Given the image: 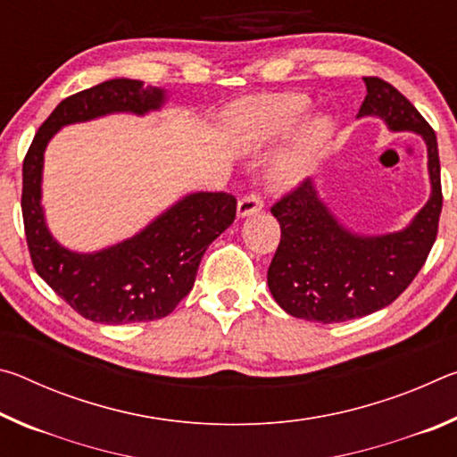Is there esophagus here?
Wrapping results in <instances>:
<instances>
[{
  "label": "esophagus",
  "mask_w": 457,
  "mask_h": 457,
  "mask_svg": "<svg viewBox=\"0 0 457 457\" xmlns=\"http://www.w3.org/2000/svg\"><path fill=\"white\" fill-rule=\"evenodd\" d=\"M262 207H264L262 197L256 195V193H250V195H245L244 199L237 201V218H247V215L258 213L262 212Z\"/></svg>",
  "instance_id": "1"
}]
</instances>
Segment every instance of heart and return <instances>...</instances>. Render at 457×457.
I'll list each match as a JSON object with an SVG mask.
<instances>
[{
	"label": "heart",
	"instance_id": "b5f03b06",
	"mask_svg": "<svg viewBox=\"0 0 457 457\" xmlns=\"http://www.w3.org/2000/svg\"><path fill=\"white\" fill-rule=\"evenodd\" d=\"M311 103L304 96H266L239 103L229 114V125L239 141L250 146H266L282 141L304 120ZM332 133V120L319 117L306 129L296 149L276 167L274 179L280 187H292L314 171Z\"/></svg>",
	"mask_w": 457,
	"mask_h": 457
}]
</instances>
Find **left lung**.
<instances>
[{
  "label": "left lung",
  "instance_id": "obj_1",
  "mask_svg": "<svg viewBox=\"0 0 457 457\" xmlns=\"http://www.w3.org/2000/svg\"><path fill=\"white\" fill-rule=\"evenodd\" d=\"M357 119H381L393 133L409 130L428 149L429 199L403 229L359 234L324 204L316 183L306 179L272 207L280 244L268 268L274 300L290 316L322 324L345 322L389 306L428 260L442 213L437 138L420 111L391 87L369 76Z\"/></svg>",
  "mask_w": 457,
  "mask_h": 457
}]
</instances>
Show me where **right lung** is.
I'll use <instances>...</instances> for the list:
<instances>
[{
    "instance_id": "add662e5",
    "label": "right lung",
    "mask_w": 457,
    "mask_h": 457,
    "mask_svg": "<svg viewBox=\"0 0 457 457\" xmlns=\"http://www.w3.org/2000/svg\"><path fill=\"white\" fill-rule=\"evenodd\" d=\"M167 90L141 80L112 79L62 100L37 130L24 159L26 239L36 272L84 319L127 324L163 319L187 296L199 262L215 237L236 220V197L228 193H187L133 237L98 252L62 245L46 223L42 173L46 146L62 127L108 114L161 111Z\"/></svg>"
}]
</instances>
